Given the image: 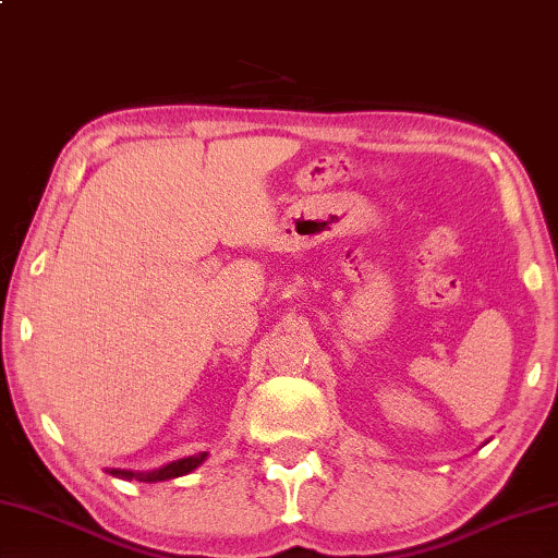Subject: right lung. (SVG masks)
Instances as JSON below:
<instances>
[{"label": "right lung", "mask_w": 558, "mask_h": 558, "mask_svg": "<svg viewBox=\"0 0 558 558\" xmlns=\"http://www.w3.org/2000/svg\"><path fill=\"white\" fill-rule=\"evenodd\" d=\"M207 452H199L193 454V458H185V460H178V462H170L166 468L155 470V472H128V470H111L113 477H121V480H141V482H162V480H172V477H182V474L193 472L195 468L205 462Z\"/></svg>", "instance_id": "right-lung-1"}]
</instances>
